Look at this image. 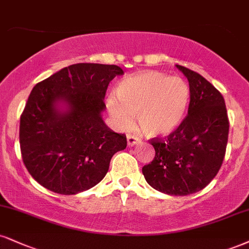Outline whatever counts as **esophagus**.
<instances>
[{
  "label": "esophagus",
  "instance_id": "34e87169",
  "mask_svg": "<svg viewBox=\"0 0 249 249\" xmlns=\"http://www.w3.org/2000/svg\"><path fill=\"white\" fill-rule=\"evenodd\" d=\"M137 142H139V139H137V137H135L134 135H131V134H128L127 135L128 146H134Z\"/></svg>",
  "mask_w": 249,
  "mask_h": 249
}]
</instances>
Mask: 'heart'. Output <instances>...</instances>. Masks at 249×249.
<instances>
[{
  "mask_svg": "<svg viewBox=\"0 0 249 249\" xmlns=\"http://www.w3.org/2000/svg\"><path fill=\"white\" fill-rule=\"evenodd\" d=\"M118 97H108L107 106L119 127H131L135 114L144 134L165 136L185 120L190 90L182 78L146 71L120 82Z\"/></svg>",
  "mask_w": 249,
  "mask_h": 249,
  "instance_id": "heart-1",
  "label": "heart"
}]
</instances>
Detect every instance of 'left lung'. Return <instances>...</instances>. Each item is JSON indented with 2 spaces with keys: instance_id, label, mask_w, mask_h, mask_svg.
<instances>
[{
  "instance_id": "1",
  "label": "left lung",
  "mask_w": 249,
  "mask_h": 249,
  "mask_svg": "<svg viewBox=\"0 0 249 249\" xmlns=\"http://www.w3.org/2000/svg\"><path fill=\"white\" fill-rule=\"evenodd\" d=\"M177 68L189 82L188 114L164 140H150L156 155L142 172L158 192L186 196L203 189L218 173L230 122L222 93L199 73L179 64Z\"/></svg>"
}]
</instances>
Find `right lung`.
Here are the masks:
<instances>
[{
    "mask_svg": "<svg viewBox=\"0 0 249 249\" xmlns=\"http://www.w3.org/2000/svg\"><path fill=\"white\" fill-rule=\"evenodd\" d=\"M124 73L114 64L77 63L33 88L20 115L24 165L51 192L73 195L99 183L124 134L105 124L101 112L109 82Z\"/></svg>",
    "mask_w": 249,
    "mask_h": 249,
    "instance_id": "obj_1",
    "label": "right lung"
}]
</instances>
